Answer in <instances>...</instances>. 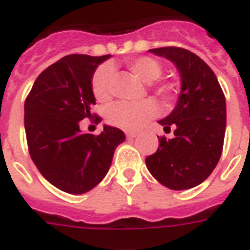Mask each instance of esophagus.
Wrapping results in <instances>:
<instances>
[{"instance_id": "esophagus-1", "label": "esophagus", "mask_w": 250, "mask_h": 250, "mask_svg": "<svg viewBox=\"0 0 250 250\" xmlns=\"http://www.w3.org/2000/svg\"><path fill=\"white\" fill-rule=\"evenodd\" d=\"M125 135H127V139H129V140H132V139H135L138 136V133L136 132H127Z\"/></svg>"}]
</instances>
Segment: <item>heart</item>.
<instances>
[{
  "label": "heart",
  "instance_id": "obj_1",
  "mask_svg": "<svg viewBox=\"0 0 250 250\" xmlns=\"http://www.w3.org/2000/svg\"><path fill=\"white\" fill-rule=\"evenodd\" d=\"M128 69L136 74L143 83H152L159 80L163 74V65L159 60L153 57L142 56L127 62ZM112 69L110 65H102L95 70L91 77V91L95 100L104 102L111 95ZM152 93L159 98L164 104H170L176 100L177 90L173 83H157L150 85ZM156 112V106L150 101L140 102H125L118 101L108 104L104 110V119L108 125L125 129V131H136L140 125Z\"/></svg>",
  "mask_w": 250,
  "mask_h": 250
}]
</instances>
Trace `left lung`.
<instances>
[{
  "label": "left lung",
  "instance_id": "1",
  "mask_svg": "<svg viewBox=\"0 0 250 250\" xmlns=\"http://www.w3.org/2000/svg\"><path fill=\"white\" fill-rule=\"evenodd\" d=\"M170 60L181 74V93L174 110L159 123L174 138H159L148 156L150 174L171 190H188L212 173L222 156L226 135V97L212 69L201 57L180 47L149 49Z\"/></svg>",
  "mask_w": 250,
  "mask_h": 250
}]
</instances>
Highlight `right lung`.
Listing matches in <instances>:
<instances>
[{
    "instance_id": "1",
    "label": "right lung",
    "mask_w": 250,
    "mask_h": 250,
    "mask_svg": "<svg viewBox=\"0 0 250 250\" xmlns=\"http://www.w3.org/2000/svg\"><path fill=\"white\" fill-rule=\"evenodd\" d=\"M110 55H68L42 72L24 101L28 152L42 176L59 190L83 194L100 184L111 167L125 132L104 125L100 135L83 133L80 121L95 117L91 77Z\"/></svg>"
}]
</instances>
